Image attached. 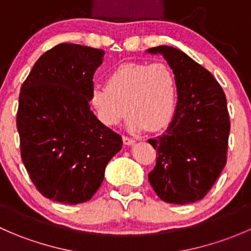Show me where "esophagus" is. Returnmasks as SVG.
<instances>
[{"label":"esophagus","mask_w":251,"mask_h":251,"mask_svg":"<svg viewBox=\"0 0 251 251\" xmlns=\"http://www.w3.org/2000/svg\"><path fill=\"white\" fill-rule=\"evenodd\" d=\"M123 142L124 144H126V146H132V144H135V140L133 138H130L127 137V136H123Z\"/></svg>","instance_id":"esophagus-1"}]
</instances>
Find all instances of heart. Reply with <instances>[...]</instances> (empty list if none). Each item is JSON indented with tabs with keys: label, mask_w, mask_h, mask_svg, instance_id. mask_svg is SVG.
Listing matches in <instances>:
<instances>
[{
	"label": "heart",
	"mask_w": 251,
	"mask_h": 251,
	"mask_svg": "<svg viewBox=\"0 0 251 251\" xmlns=\"http://www.w3.org/2000/svg\"><path fill=\"white\" fill-rule=\"evenodd\" d=\"M178 98L174 69L164 62H127L109 73L107 86H96L91 102L104 125L114 126L131 111V131L156 132L173 121Z\"/></svg>",
	"instance_id": "heart-1"
}]
</instances>
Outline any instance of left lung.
Listing matches in <instances>:
<instances>
[{
  "instance_id": "1",
  "label": "left lung",
  "mask_w": 251,
  "mask_h": 251,
  "mask_svg": "<svg viewBox=\"0 0 251 251\" xmlns=\"http://www.w3.org/2000/svg\"><path fill=\"white\" fill-rule=\"evenodd\" d=\"M178 82L176 113L168 130L148 140L156 149L148 174L161 201L188 204L203 199L227 161L231 123L224 90L210 72L177 48L158 46Z\"/></svg>"
}]
</instances>
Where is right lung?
Masks as SVG:
<instances>
[{
    "label": "right lung",
    "mask_w": 251,
    "mask_h": 251,
    "mask_svg": "<svg viewBox=\"0 0 251 251\" xmlns=\"http://www.w3.org/2000/svg\"><path fill=\"white\" fill-rule=\"evenodd\" d=\"M104 52L59 44L37 59L19 93L17 128L25 169L37 191L54 201H90L121 136L91 110L93 74Z\"/></svg>",
    "instance_id": "add662e5"
}]
</instances>
